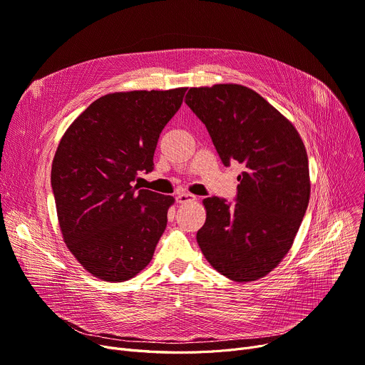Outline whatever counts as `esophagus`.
<instances>
[{
  "mask_svg": "<svg viewBox=\"0 0 365 365\" xmlns=\"http://www.w3.org/2000/svg\"><path fill=\"white\" fill-rule=\"evenodd\" d=\"M194 200H195V197L190 195V194H179V195L176 197L178 204H187V202L194 201Z\"/></svg>",
  "mask_w": 365,
  "mask_h": 365,
  "instance_id": "obj_1",
  "label": "esophagus"
}]
</instances>
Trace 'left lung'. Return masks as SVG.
<instances>
[{"label":"left lung","mask_w":365,"mask_h":365,"mask_svg":"<svg viewBox=\"0 0 365 365\" xmlns=\"http://www.w3.org/2000/svg\"><path fill=\"white\" fill-rule=\"evenodd\" d=\"M186 105L207 127L225 167L242 165L235 204L205 198L202 255L229 279L269 274L289 253L309 204V164L294 125L252 88H189Z\"/></svg>","instance_id":"1"}]
</instances>
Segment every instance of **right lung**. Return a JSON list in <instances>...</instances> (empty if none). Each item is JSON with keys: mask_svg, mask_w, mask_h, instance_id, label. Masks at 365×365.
<instances>
[{"mask_svg": "<svg viewBox=\"0 0 365 365\" xmlns=\"http://www.w3.org/2000/svg\"><path fill=\"white\" fill-rule=\"evenodd\" d=\"M186 88L110 93L76 118L57 146L51 187L63 241L84 269L121 282L150 262L165 231L170 195L133 186L153 170L165 124Z\"/></svg>", "mask_w": 365, "mask_h": 365, "instance_id": "add662e5", "label": "right lung"}]
</instances>
